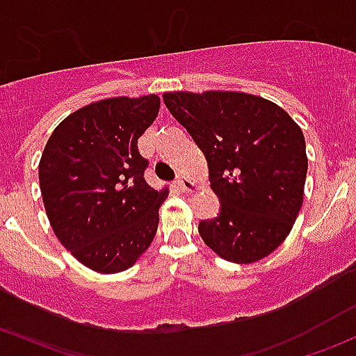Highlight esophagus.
Here are the masks:
<instances>
[{
	"label": "esophagus",
	"instance_id": "34e87169",
	"mask_svg": "<svg viewBox=\"0 0 356 356\" xmlns=\"http://www.w3.org/2000/svg\"><path fill=\"white\" fill-rule=\"evenodd\" d=\"M175 182H177V186L182 189V191H195V189L200 188L198 182L191 181L189 177H184V175L177 177V181H175Z\"/></svg>",
	"mask_w": 356,
	"mask_h": 356
}]
</instances>
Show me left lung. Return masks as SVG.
<instances>
[{
	"label": "left lung",
	"instance_id": "1",
	"mask_svg": "<svg viewBox=\"0 0 356 356\" xmlns=\"http://www.w3.org/2000/svg\"><path fill=\"white\" fill-rule=\"evenodd\" d=\"M208 161L220 213L201 220L204 245L232 264L277 250L303 204L308 158L300 125L275 103L234 91L165 92Z\"/></svg>",
	"mask_w": 356,
	"mask_h": 356
}]
</instances>
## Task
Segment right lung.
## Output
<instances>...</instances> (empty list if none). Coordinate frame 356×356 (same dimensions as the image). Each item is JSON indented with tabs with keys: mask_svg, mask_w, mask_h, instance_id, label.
Wrapping results in <instances>:
<instances>
[{
	"mask_svg": "<svg viewBox=\"0 0 356 356\" xmlns=\"http://www.w3.org/2000/svg\"><path fill=\"white\" fill-rule=\"evenodd\" d=\"M156 95L102 99L60 122L39 161L46 215L58 241L99 274L127 270L148 250L168 189L146 182L138 139L155 122Z\"/></svg>",
	"mask_w": 356,
	"mask_h": 356,
	"instance_id": "1",
	"label": "right lung"
}]
</instances>
